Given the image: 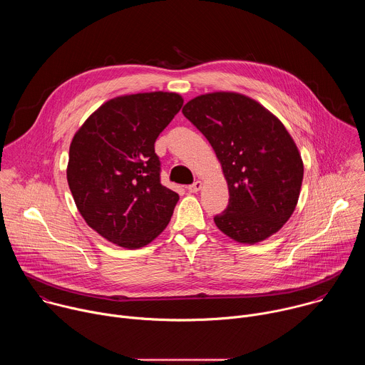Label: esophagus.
Instances as JSON below:
<instances>
[{"label":"esophagus","mask_w":365,"mask_h":365,"mask_svg":"<svg viewBox=\"0 0 365 365\" xmlns=\"http://www.w3.org/2000/svg\"><path fill=\"white\" fill-rule=\"evenodd\" d=\"M202 189V182L200 180H196L193 185H189L187 186V190L190 192V193H196V192H199Z\"/></svg>","instance_id":"34e87169"}]
</instances>
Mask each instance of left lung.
I'll list each match as a JSON object with an SVG mask.
<instances>
[{"mask_svg": "<svg viewBox=\"0 0 365 365\" xmlns=\"http://www.w3.org/2000/svg\"><path fill=\"white\" fill-rule=\"evenodd\" d=\"M182 113L211 143L228 185L227 210L214 218L218 230L241 244L280 231L303 180L302 155L282 121L255 99L231 91L199 95Z\"/></svg>", "mask_w": 365, "mask_h": 365, "instance_id": "8db88e82", "label": "left lung"}]
</instances>
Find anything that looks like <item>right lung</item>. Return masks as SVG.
<instances>
[{
    "mask_svg": "<svg viewBox=\"0 0 365 365\" xmlns=\"http://www.w3.org/2000/svg\"><path fill=\"white\" fill-rule=\"evenodd\" d=\"M182 106L176 92L115 96L75 133L68 185L85 222L107 241L135 250L168 227L179 195L160 183L154 143Z\"/></svg>",
    "mask_w": 365,
    "mask_h": 365,
    "instance_id": "right-lung-1",
    "label": "right lung"
}]
</instances>
